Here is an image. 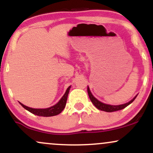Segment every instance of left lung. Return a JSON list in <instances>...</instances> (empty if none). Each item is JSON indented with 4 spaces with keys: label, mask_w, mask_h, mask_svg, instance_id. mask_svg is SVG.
Returning <instances> with one entry per match:
<instances>
[{
    "label": "left lung",
    "mask_w": 153,
    "mask_h": 153,
    "mask_svg": "<svg viewBox=\"0 0 153 153\" xmlns=\"http://www.w3.org/2000/svg\"><path fill=\"white\" fill-rule=\"evenodd\" d=\"M88 94L89 98H90L91 102L94 103V105L98 109L101 110V111H104L106 112H113V111H119V110H122L123 108H124L125 107H127L128 105L130 104L131 103H132L134 101V100L136 99L137 96L133 99L132 100H131L129 102L124 103V104H122V105H118V106H113V105H108V104H106V103H101V101H99V100H97L96 98L93 96L91 92L90 91V89L88 87Z\"/></svg>",
    "instance_id": "8db88e82"
}]
</instances>
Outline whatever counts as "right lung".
I'll return each instance as SVG.
<instances>
[{
	"instance_id": "right-lung-1",
	"label": "right lung",
	"mask_w": 153,
	"mask_h": 153,
	"mask_svg": "<svg viewBox=\"0 0 153 153\" xmlns=\"http://www.w3.org/2000/svg\"><path fill=\"white\" fill-rule=\"evenodd\" d=\"M70 88L71 86H69L67 89L65 94H64V96H62V99L59 100V101L57 104H55L54 106H52L50 107V108H32L30 107H28L26 106H24V104H22V103H20V104L24 107L25 109L29 111L31 113L34 114L35 115L40 116V117H52V116H56L59 114H60L62 111V110L64 109L65 107L67 99H68V96L69 94Z\"/></svg>"
}]
</instances>
